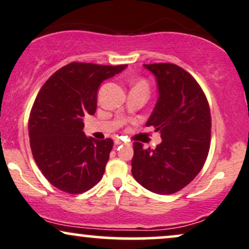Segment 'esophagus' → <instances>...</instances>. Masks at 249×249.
<instances>
[{
  "mask_svg": "<svg viewBox=\"0 0 249 249\" xmlns=\"http://www.w3.org/2000/svg\"><path fill=\"white\" fill-rule=\"evenodd\" d=\"M115 143L116 144H122L123 143V141L119 139V138H117V139H115Z\"/></svg>",
  "mask_w": 249,
  "mask_h": 249,
  "instance_id": "1",
  "label": "esophagus"
}]
</instances>
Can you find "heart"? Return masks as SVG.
I'll return each mask as SVG.
<instances>
[{
    "instance_id": "1",
    "label": "heart",
    "mask_w": 249,
    "mask_h": 249,
    "mask_svg": "<svg viewBox=\"0 0 249 249\" xmlns=\"http://www.w3.org/2000/svg\"><path fill=\"white\" fill-rule=\"evenodd\" d=\"M137 84H144V81H138ZM137 84H135V85H137ZM144 85H146V84H144Z\"/></svg>"
}]
</instances>
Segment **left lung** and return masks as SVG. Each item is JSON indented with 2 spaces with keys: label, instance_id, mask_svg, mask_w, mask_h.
<instances>
[{
  "label": "left lung",
  "instance_id": "left-lung-1",
  "mask_svg": "<svg viewBox=\"0 0 249 249\" xmlns=\"http://www.w3.org/2000/svg\"><path fill=\"white\" fill-rule=\"evenodd\" d=\"M155 75L159 97L146 126L160 131L155 149L133 143L132 175L156 194L180 191L196 177L208 156L212 117L200 85L184 69L170 63L143 64Z\"/></svg>",
  "mask_w": 249,
  "mask_h": 249
}]
</instances>
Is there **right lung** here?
Wrapping results in <instances>:
<instances>
[{
  "label": "right lung",
  "mask_w": 249,
  "mask_h": 249,
  "mask_svg": "<svg viewBox=\"0 0 249 249\" xmlns=\"http://www.w3.org/2000/svg\"><path fill=\"white\" fill-rule=\"evenodd\" d=\"M126 67L73 62L41 87L28 119V135L34 161L53 186L79 194L101 180L114 141L86 137L84 117L95 114L102 81Z\"/></svg>",
  "instance_id": "1"
}]
</instances>
